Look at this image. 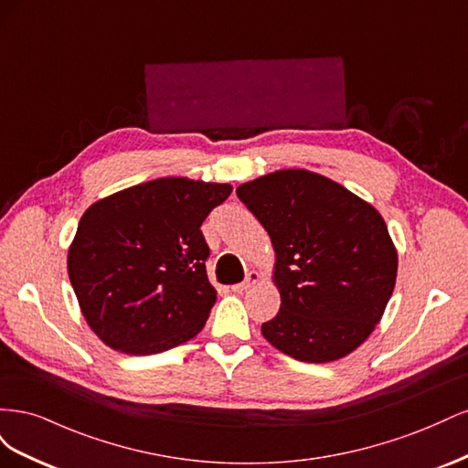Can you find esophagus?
Returning a JSON list of instances; mask_svg holds the SVG:
<instances>
[{
    "label": "esophagus",
    "instance_id": "34e87169",
    "mask_svg": "<svg viewBox=\"0 0 468 468\" xmlns=\"http://www.w3.org/2000/svg\"><path fill=\"white\" fill-rule=\"evenodd\" d=\"M258 281H260V273H258V271H248V273H246V279H244L242 282H238V285H234L232 289H234L236 292H244V291H248V289H251L253 285H256Z\"/></svg>",
    "mask_w": 468,
    "mask_h": 468
}]
</instances>
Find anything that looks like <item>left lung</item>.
Wrapping results in <instances>:
<instances>
[{"label":"left lung","mask_w":468,"mask_h":468,"mask_svg":"<svg viewBox=\"0 0 468 468\" xmlns=\"http://www.w3.org/2000/svg\"><path fill=\"white\" fill-rule=\"evenodd\" d=\"M238 199L275 248L281 308L261 324L269 344L328 363L371 335L396 282V250L378 212L339 183L282 169L244 183Z\"/></svg>","instance_id":"1"}]
</instances>
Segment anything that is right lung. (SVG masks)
I'll use <instances>...</instances> for the list:
<instances>
[{
  "label": "right lung",
  "mask_w": 468,
  "mask_h": 468,
  "mask_svg": "<svg viewBox=\"0 0 468 468\" xmlns=\"http://www.w3.org/2000/svg\"><path fill=\"white\" fill-rule=\"evenodd\" d=\"M230 193L226 183L165 177L86 210L68 275L83 316L109 347L152 356L201 332L217 303L201 224Z\"/></svg>",
  "instance_id": "obj_1"
}]
</instances>
